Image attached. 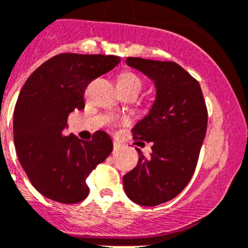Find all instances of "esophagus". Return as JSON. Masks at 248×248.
I'll list each match as a JSON object with an SVG mask.
<instances>
[{"instance_id":"1","label":"esophagus","mask_w":248,"mask_h":248,"mask_svg":"<svg viewBox=\"0 0 248 248\" xmlns=\"http://www.w3.org/2000/svg\"><path fill=\"white\" fill-rule=\"evenodd\" d=\"M113 145H114V152H116V150L119 149V147H120L119 143H118V141H115V140L113 141Z\"/></svg>"}]
</instances>
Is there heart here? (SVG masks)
<instances>
[{"label": "heart", "instance_id": "heart-1", "mask_svg": "<svg viewBox=\"0 0 248 248\" xmlns=\"http://www.w3.org/2000/svg\"><path fill=\"white\" fill-rule=\"evenodd\" d=\"M118 85H119L122 92H126V90H132V89H139L141 88V81L138 76L133 73H122L118 76ZM114 123H126L125 118H120V119H114Z\"/></svg>", "mask_w": 248, "mask_h": 248}]
</instances>
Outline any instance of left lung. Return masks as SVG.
I'll return each instance as SVG.
<instances>
[{"label":"left lung","instance_id":"1","mask_svg":"<svg viewBox=\"0 0 248 248\" xmlns=\"http://www.w3.org/2000/svg\"><path fill=\"white\" fill-rule=\"evenodd\" d=\"M126 63L153 80L156 96L149 114L132 130L134 139L153 143L152 154L145 158L137 148L138 164L123 177L124 190L137 204L158 206L189 183L208 113L198 81L177 62L126 58Z\"/></svg>","mask_w":248,"mask_h":248}]
</instances>
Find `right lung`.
Segmentation results:
<instances>
[{
	"label": "right lung",
	"instance_id": "1",
	"mask_svg": "<svg viewBox=\"0 0 248 248\" xmlns=\"http://www.w3.org/2000/svg\"><path fill=\"white\" fill-rule=\"evenodd\" d=\"M120 62L113 55L60 54L30 75L21 89L14 114L16 153L30 182L42 196L73 204L89 194L86 178L113 150L103 130L92 140L65 135L67 116L85 108L90 81Z\"/></svg>",
	"mask_w": 248,
	"mask_h": 248
}]
</instances>
